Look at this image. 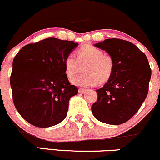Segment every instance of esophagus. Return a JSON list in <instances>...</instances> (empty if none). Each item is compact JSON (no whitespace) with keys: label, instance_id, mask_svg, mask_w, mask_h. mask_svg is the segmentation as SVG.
<instances>
[{"label":"esophagus","instance_id":"esophagus-1","mask_svg":"<svg viewBox=\"0 0 160 160\" xmlns=\"http://www.w3.org/2000/svg\"><path fill=\"white\" fill-rule=\"evenodd\" d=\"M87 91V89H85V88H79V90H78V92H79V93H81V94H83V93H85V92Z\"/></svg>","mask_w":160,"mask_h":160}]
</instances>
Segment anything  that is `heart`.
I'll list each match as a JSON object with an SVG mask.
<instances>
[{"mask_svg":"<svg viewBox=\"0 0 160 160\" xmlns=\"http://www.w3.org/2000/svg\"><path fill=\"white\" fill-rule=\"evenodd\" d=\"M77 58L70 54L64 61L65 73L72 78L84 65L85 73L74 77L71 82L78 86H92L97 82L105 83L111 78L115 68V60L112 56L104 54L102 50L92 45H85L77 51Z\"/></svg>","mask_w":160,"mask_h":160,"instance_id":"b5f03b06","label":"heart"}]
</instances>
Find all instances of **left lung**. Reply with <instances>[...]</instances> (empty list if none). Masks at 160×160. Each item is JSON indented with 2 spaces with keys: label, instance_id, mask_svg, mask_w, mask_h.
<instances>
[{
  "label": "left lung",
  "instance_id": "1",
  "mask_svg": "<svg viewBox=\"0 0 160 160\" xmlns=\"http://www.w3.org/2000/svg\"><path fill=\"white\" fill-rule=\"evenodd\" d=\"M95 46L112 56L115 68L107 83L96 90L98 98L92 105V114L102 122L122 124L137 112L147 96L152 74L149 62L128 41L110 38Z\"/></svg>",
  "mask_w": 160,
  "mask_h": 160
}]
</instances>
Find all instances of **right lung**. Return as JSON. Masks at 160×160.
<instances>
[{
    "label": "right lung",
    "mask_w": 160,
    "mask_h": 160,
    "mask_svg": "<svg viewBox=\"0 0 160 160\" xmlns=\"http://www.w3.org/2000/svg\"><path fill=\"white\" fill-rule=\"evenodd\" d=\"M78 45L48 38L24 46L14 57L10 78L13 102L28 122L46 128L65 119L78 88L68 81L64 61Z\"/></svg>",
    "instance_id": "1"
}]
</instances>
